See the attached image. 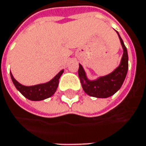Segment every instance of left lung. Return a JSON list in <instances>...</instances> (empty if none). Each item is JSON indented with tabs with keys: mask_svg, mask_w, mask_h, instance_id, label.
Returning a JSON list of instances; mask_svg holds the SVG:
<instances>
[{
	"mask_svg": "<svg viewBox=\"0 0 146 146\" xmlns=\"http://www.w3.org/2000/svg\"><path fill=\"white\" fill-rule=\"evenodd\" d=\"M118 36L123 48V55L119 67L116 68L112 73L107 76L101 77L97 80L90 81L87 78L86 73L84 72L82 65L79 64L78 76L82 83V87L84 92L91 97L106 98L112 96L121 88L125 78L126 73L128 71V54L124 42L119 34Z\"/></svg>",
	"mask_w": 146,
	"mask_h": 146,
	"instance_id": "left-lung-1",
	"label": "left lung"
}]
</instances>
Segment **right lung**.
Returning a JSON list of instances; mask_svg holds the SVG:
<instances>
[{
    "label": "right lung",
    "instance_id": "1",
    "mask_svg": "<svg viewBox=\"0 0 146 146\" xmlns=\"http://www.w3.org/2000/svg\"><path fill=\"white\" fill-rule=\"evenodd\" d=\"M63 73L64 70L60 71L52 80H50L46 83H42V84L30 86V87L24 86L20 82H18L14 78L13 75L11 73V77L17 90L20 91V92L25 98L31 101H41L44 99L48 98L54 94V92L58 88V79Z\"/></svg>",
    "mask_w": 146,
    "mask_h": 146
}]
</instances>
